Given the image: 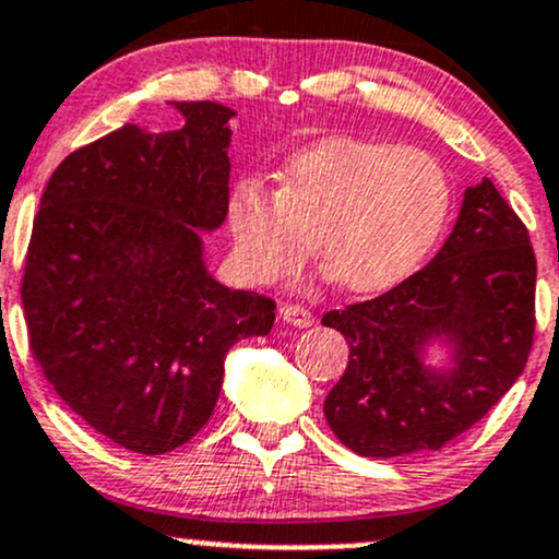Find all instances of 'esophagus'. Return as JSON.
I'll return each instance as SVG.
<instances>
[{
	"label": "esophagus",
	"mask_w": 559,
	"mask_h": 559,
	"mask_svg": "<svg viewBox=\"0 0 559 559\" xmlns=\"http://www.w3.org/2000/svg\"><path fill=\"white\" fill-rule=\"evenodd\" d=\"M281 318H284V323H289L294 329H308L312 326V312L308 308H302V305H294V302H284L281 305Z\"/></svg>",
	"instance_id": "esophagus-1"
}]
</instances>
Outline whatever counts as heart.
Wrapping results in <instances>:
<instances>
[{
    "instance_id": "heart-1",
    "label": "heart",
    "mask_w": 559,
    "mask_h": 559,
    "mask_svg": "<svg viewBox=\"0 0 559 559\" xmlns=\"http://www.w3.org/2000/svg\"><path fill=\"white\" fill-rule=\"evenodd\" d=\"M451 182L435 156L358 138L294 153L270 195L241 180L228 195L236 262L257 284L297 273L316 238L321 262L355 294L401 284L438 243Z\"/></svg>"
}]
</instances>
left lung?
I'll list each match as a JSON object with an SVG mask.
<instances>
[{
	"label": "left lung",
	"instance_id": "left-lung-1",
	"mask_svg": "<svg viewBox=\"0 0 559 559\" xmlns=\"http://www.w3.org/2000/svg\"><path fill=\"white\" fill-rule=\"evenodd\" d=\"M536 257L493 182L464 190L435 260L369 302L323 316L347 369L323 403L329 427L369 459L438 451L518 382L533 342ZM447 360L432 365L433 349Z\"/></svg>",
	"mask_w": 559,
	"mask_h": 559
}]
</instances>
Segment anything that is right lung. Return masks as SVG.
<instances>
[{
	"label": "right lung",
	"mask_w": 559,
	"mask_h": 559,
	"mask_svg": "<svg viewBox=\"0 0 559 559\" xmlns=\"http://www.w3.org/2000/svg\"><path fill=\"white\" fill-rule=\"evenodd\" d=\"M180 130L124 124L52 171L31 233L23 310L60 401L121 449L158 456L210 421L238 340L275 302L210 273L204 233L228 214L230 119L169 100Z\"/></svg>",
	"instance_id": "obj_1"
}]
</instances>
